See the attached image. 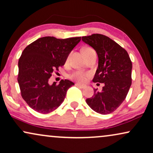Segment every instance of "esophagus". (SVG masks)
I'll use <instances>...</instances> for the list:
<instances>
[{
	"mask_svg": "<svg viewBox=\"0 0 153 153\" xmlns=\"http://www.w3.org/2000/svg\"><path fill=\"white\" fill-rule=\"evenodd\" d=\"M76 85L77 87L80 88H85V85L80 84V83H76Z\"/></svg>",
	"mask_w": 153,
	"mask_h": 153,
	"instance_id": "esophagus-1",
	"label": "esophagus"
}]
</instances>
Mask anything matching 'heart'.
I'll list each match as a JSON object with an SVG mask.
<instances>
[{
    "mask_svg": "<svg viewBox=\"0 0 153 153\" xmlns=\"http://www.w3.org/2000/svg\"><path fill=\"white\" fill-rule=\"evenodd\" d=\"M93 51H94V50L92 49L91 48H85V49L83 50V53L85 54ZM88 76H89L88 73H85L82 72H75L70 75L71 79H74V80L79 81V82L80 83L85 82L87 80V78Z\"/></svg>",
    "mask_w": 153,
    "mask_h": 153,
    "instance_id": "1",
    "label": "heart"
}]
</instances>
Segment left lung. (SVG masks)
<instances>
[{
    "mask_svg": "<svg viewBox=\"0 0 153 153\" xmlns=\"http://www.w3.org/2000/svg\"><path fill=\"white\" fill-rule=\"evenodd\" d=\"M82 40L98 56V68L93 81L104 83L102 91L94 89V95L86 99V103L98 114H109L126 98L131 84L132 63L126 50L107 36L93 34L82 37Z\"/></svg>",
    "mask_w": 153,
    "mask_h": 153,
    "instance_id": "obj_1",
    "label": "left lung"
}]
</instances>
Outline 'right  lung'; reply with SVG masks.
<instances>
[{"label": "right lung", "instance_id": "obj_1", "mask_svg": "<svg viewBox=\"0 0 153 153\" xmlns=\"http://www.w3.org/2000/svg\"><path fill=\"white\" fill-rule=\"evenodd\" d=\"M81 37L57 39L43 37L27 46L19 60L17 81L21 94L35 111L49 114L64 101L67 91L74 83L65 79L49 84L54 70L64 65L69 54Z\"/></svg>", "mask_w": 153, "mask_h": 153}]
</instances>
